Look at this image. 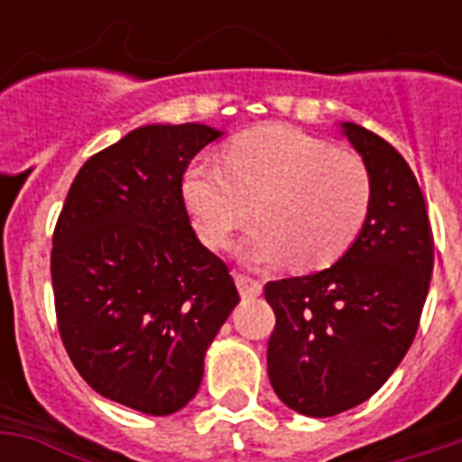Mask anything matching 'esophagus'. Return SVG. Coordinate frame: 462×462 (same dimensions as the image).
Listing matches in <instances>:
<instances>
[{
	"instance_id": "obj_1",
	"label": "esophagus",
	"mask_w": 462,
	"mask_h": 462,
	"mask_svg": "<svg viewBox=\"0 0 462 462\" xmlns=\"http://www.w3.org/2000/svg\"><path fill=\"white\" fill-rule=\"evenodd\" d=\"M235 282H237L239 295L242 297H259L263 292V285L245 273H235Z\"/></svg>"
}]
</instances>
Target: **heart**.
Listing matches in <instances>:
<instances>
[{
	"label": "heart",
	"instance_id": "b5f03b06",
	"mask_svg": "<svg viewBox=\"0 0 462 462\" xmlns=\"http://www.w3.org/2000/svg\"><path fill=\"white\" fill-rule=\"evenodd\" d=\"M181 196L208 246L225 245L259 208L263 220L242 237L239 259L282 263L292 256L297 266L323 268L362 230L372 187L357 155L275 125L232 141L225 162L196 158L184 172Z\"/></svg>",
	"mask_w": 462,
	"mask_h": 462
}]
</instances>
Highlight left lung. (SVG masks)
<instances>
[{
	"label": "left lung",
	"instance_id": "left-lung-1",
	"mask_svg": "<svg viewBox=\"0 0 462 462\" xmlns=\"http://www.w3.org/2000/svg\"><path fill=\"white\" fill-rule=\"evenodd\" d=\"M337 126L369 174L365 225L333 266L266 285L268 379L307 417L345 412L386 383L415 340L434 268L427 203L405 158L365 126Z\"/></svg>",
	"mask_w": 462,
	"mask_h": 462
}]
</instances>
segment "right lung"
Instances as JSON below:
<instances>
[{"instance_id":"add662e5","label":"right lung","mask_w":462,"mask_h":462,"mask_svg":"<svg viewBox=\"0 0 462 462\" xmlns=\"http://www.w3.org/2000/svg\"><path fill=\"white\" fill-rule=\"evenodd\" d=\"M220 136L194 122L134 129L86 160L54 227L69 357L93 391L146 415H172L194 398L206 350L239 304L181 196L189 160Z\"/></svg>"}]
</instances>
